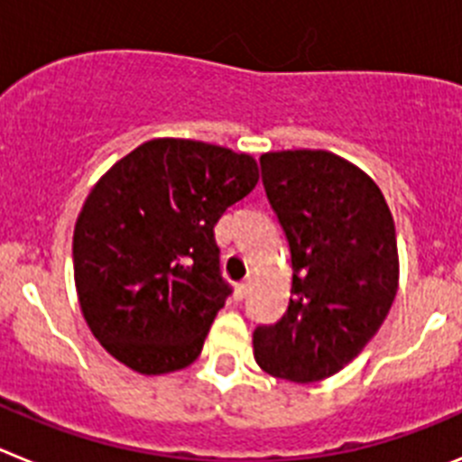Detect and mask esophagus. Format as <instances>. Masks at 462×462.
Returning a JSON list of instances; mask_svg holds the SVG:
<instances>
[{"label": "esophagus", "mask_w": 462, "mask_h": 462, "mask_svg": "<svg viewBox=\"0 0 462 462\" xmlns=\"http://www.w3.org/2000/svg\"><path fill=\"white\" fill-rule=\"evenodd\" d=\"M250 287H252V277H245L243 282L236 284V296H238V300H243V298L250 293Z\"/></svg>", "instance_id": "esophagus-1"}]
</instances>
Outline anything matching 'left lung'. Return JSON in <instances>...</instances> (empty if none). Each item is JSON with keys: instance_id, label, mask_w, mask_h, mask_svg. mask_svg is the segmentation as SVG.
Instances as JSON below:
<instances>
[{"instance_id": "1", "label": "left lung", "mask_w": 462, "mask_h": 462, "mask_svg": "<svg viewBox=\"0 0 462 462\" xmlns=\"http://www.w3.org/2000/svg\"><path fill=\"white\" fill-rule=\"evenodd\" d=\"M291 252L287 312L252 336L263 373L296 383L340 373L383 324L398 291L395 224L365 171L326 150L261 154Z\"/></svg>"}]
</instances>
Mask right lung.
Listing matches in <instances>:
<instances>
[{
	"label": "right lung",
	"mask_w": 462,
	"mask_h": 462,
	"mask_svg": "<svg viewBox=\"0 0 462 462\" xmlns=\"http://www.w3.org/2000/svg\"><path fill=\"white\" fill-rule=\"evenodd\" d=\"M259 182L252 154L152 138L88 194L73 228L80 312L110 356L141 374L199 358L231 293L215 224Z\"/></svg>",
	"instance_id": "add662e5"
}]
</instances>
